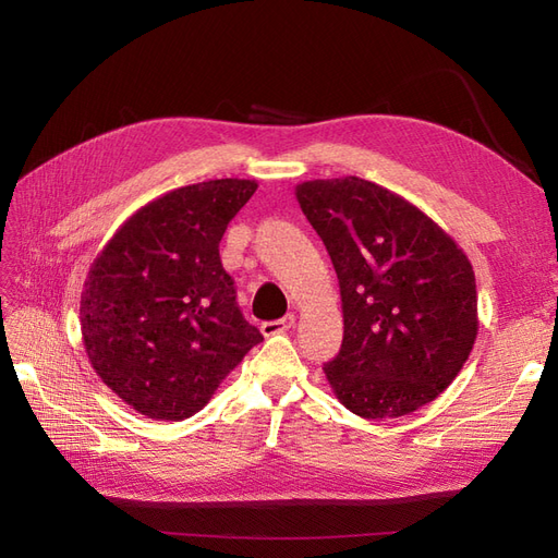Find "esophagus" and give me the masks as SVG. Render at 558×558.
Instances as JSON below:
<instances>
[{
	"mask_svg": "<svg viewBox=\"0 0 558 558\" xmlns=\"http://www.w3.org/2000/svg\"><path fill=\"white\" fill-rule=\"evenodd\" d=\"M293 326H295V314H286L283 318H277V320H265V324L260 326V332L265 337H272V335H279V332H286Z\"/></svg>",
	"mask_w": 558,
	"mask_h": 558,
	"instance_id": "34e87169",
	"label": "esophagus"
}]
</instances>
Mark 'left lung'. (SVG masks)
Listing matches in <instances>:
<instances>
[{
  "label": "left lung",
  "instance_id": "left-lung-1",
  "mask_svg": "<svg viewBox=\"0 0 558 558\" xmlns=\"http://www.w3.org/2000/svg\"><path fill=\"white\" fill-rule=\"evenodd\" d=\"M340 281L344 340L324 367L353 414L386 421L433 402L477 340L472 263L410 199L361 177L295 185Z\"/></svg>",
  "mask_w": 558,
  "mask_h": 558
}]
</instances>
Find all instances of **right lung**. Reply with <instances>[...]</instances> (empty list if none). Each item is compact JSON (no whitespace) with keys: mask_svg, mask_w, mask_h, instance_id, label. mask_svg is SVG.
Returning <instances> with one entry per match:
<instances>
[{"mask_svg":"<svg viewBox=\"0 0 558 558\" xmlns=\"http://www.w3.org/2000/svg\"><path fill=\"white\" fill-rule=\"evenodd\" d=\"M258 183L181 185L134 211L93 260L81 293L88 361L134 412H199L263 335L242 316L221 265L228 223Z\"/></svg>","mask_w":558,"mask_h":558,"instance_id":"obj_1","label":"right lung"}]
</instances>
